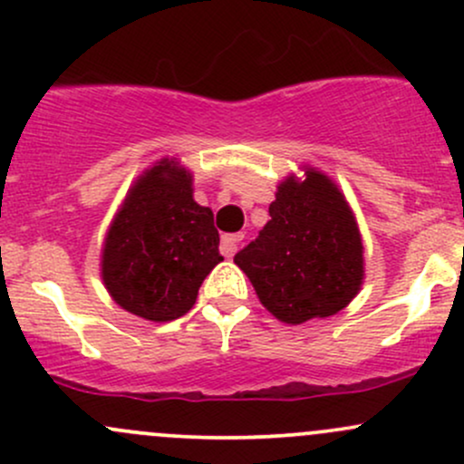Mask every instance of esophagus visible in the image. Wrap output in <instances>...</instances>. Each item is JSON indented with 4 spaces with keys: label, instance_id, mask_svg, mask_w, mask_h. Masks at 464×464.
I'll return each instance as SVG.
<instances>
[{
    "label": "esophagus",
    "instance_id": "1",
    "mask_svg": "<svg viewBox=\"0 0 464 464\" xmlns=\"http://www.w3.org/2000/svg\"><path fill=\"white\" fill-rule=\"evenodd\" d=\"M242 239H244L242 233H228V236H222L220 253L225 255V257H233V255L237 253L239 242H242Z\"/></svg>",
    "mask_w": 464,
    "mask_h": 464
}]
</instances>
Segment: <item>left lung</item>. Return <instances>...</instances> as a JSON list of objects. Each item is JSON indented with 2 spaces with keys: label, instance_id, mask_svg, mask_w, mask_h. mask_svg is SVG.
I'll return each mask as SVG.
<instances>
[{
  "label": "left lung",
  "instance_id": "obj_1",
  "mask_svg": "<svg viewBox=\"0 0 464 464\" xmlns=\"http://www.w3.org/2000/svg\"><path fill=\"white\" fill-rule=\"evenodd\" d=\"M268 211L257 239L233 259L262 305L287 324L344 310L362 290L364 246L338 185L305 165V179L276 185Z\"/></svg>",
  "mask_w": 464,
  "mask_h": 464
}]
</instances>
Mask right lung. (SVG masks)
<instances>
[{
	"mask_svg": "<svg viewBox=\"0 0 464 464\" xmlns=\"http://www.w3.org/2000/svg\"><path fill=\"white\" fill-rule=\"evenodd\" d=\"M214 211L194 200V177L161 159L130 185L106 231L102 281L121 310L152 323L194 307L205 276L222 262Z\"/></svg>",
	"mask_w": 464,
	"mask_h": 464,
	"instance_id": "add662e5",
	"label": "right lung"
}]
</instances>
